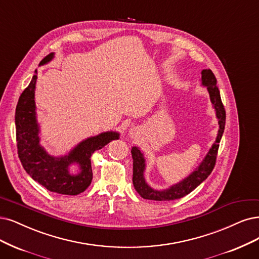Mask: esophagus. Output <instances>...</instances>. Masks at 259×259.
Returning a JSON list of instances; mask_svg holds the SVG:
<instances>
[{"mask_svg": "<svg viewBox=\"0 0 259 259\" xmlns=\"http://www.w3.org/2000/svg\"><path fill=\"white\" fill-rule=\"evenodd\" d=\"M130 136L133 138V137H137V135L139 133V130L137 129V128H132L131 130H130Z\"/></svg>", "mask_w": 259, "mask_h": 259, "instance_id": "1", "label": "esophagus"}]
</instances>
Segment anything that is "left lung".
I'll list each match as a JSON object with an SVG mask.
<instances>
[{
  "instance_id": "1",
  "label": "left lung",
  "mask_w": 259,
  "mask_h": 259,
  "mask_svg": "<svg viewBox=\"0 0 259 259\" xmlns=\"http://www.w3.org/2000/svg\"><path fill=\"white\" fill-rule=\"evenodd\" d=\"M202 85L206 86L207 91L210 96V101H211L215 115L219 122V131L215 139V142L211 148L209 149L208 154L204 158L197 168L192 171L187 178L181 180L179 184L169 187L165 190H155L152 189L144 178V171H145V159L144 155L139 147L135 146L131 149L132 159H133V177L132 183L135 186L137 192L145 199L151 200H174L184 197L188 195L190 192L199 186L203 181L211 174V171L215 165V160L219 149V143L222 139L224 128H225V109L221 100V96H220V91L217 86V79L213 72L210 69H204L202 71Z\"/></svg>"
}]
</instances>
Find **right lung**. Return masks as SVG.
<instances>
[{
	"mask_svg": "<svg viewBox=\"0 0 259 259\" xmlns=\"http://www.w3.org/2000/svg\"><path fill=\"white\" fill-rule=\"evenodd\" d=\"M54 53L48 54L39 66L49 63ZM37 74L21 94L15 114L18 156L26 173L47 190L59 194L76 195L89 188L93 179L91 157L113 140L119 139V133L114 131L102 132L79 143L68 155L53 157L48 154L39 144V126L36 119L35 88ZM78 164L80 173L72 176L69 173L71 164Z\"/></svg>",
	"mask_w": 259,
	"mask_h": 259,
	"instance_id": "obj_1",
	"label": "right lung"
}]
</instances>
